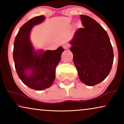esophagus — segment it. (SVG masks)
Listing matches in <instances>:
<instances>
[{"instance_id": "obj_1", "label": "esophagus", "mask_w": 124, "mask_h": 124, "mask_svg": "<svg viewBox=\"0 0 124 124\" xmlns=\"http://www.w3.org/2000/svg\"><path fill=\"white\" fill-rule=\"evenodd\" d=\"M70 47V45H69V44H67V45H64L63 46V48L65 49V50H68V49L69 48V47Z\"/></svg>"}]
</instances>
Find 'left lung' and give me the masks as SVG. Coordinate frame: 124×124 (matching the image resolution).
I'll use <instances>...</instances> for the list:
<instances>
[{
    "mask_svg": "<svg viewBox=\"0 0 124 124\" xmlns=\"http://www.w3.org/2000/svg\"><path fill=\"white\" fill-rule=\"evenodd\" d=\"M84 28L74 33L70 44L73 62L80 80L96 85L106 78L113 62V51L109 37L102 26L86 15H80Z\"/></svg>",
    "mask_w": 124,
    "mask_h": 124,
    "instance_id": "left-lung-1",
    "label": "left lung"
}]
</instances>
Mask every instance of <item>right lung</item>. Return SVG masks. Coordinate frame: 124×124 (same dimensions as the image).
Masks as SVG:
<instances>
[{"label": "right lung", "mask_w": 124, "mask_h": 124, "mask_svg": "<svg viewBox=\"0 0 124 124\" xmlns=\"http://www.w3.org/2000/svg\"><path fill=\"white\" fill-rule=\"evenodd\" d=\"M45 19L42 15L25 23L15 38L13 47V60L18 76L23 84L35 90H43L52 85L56 67L64 51L62 46L45 52L42 50L37 51L34 48L30 39V31L34 26Z\"/></svg>", "instance_id": "obj_1"}]
</instances>
